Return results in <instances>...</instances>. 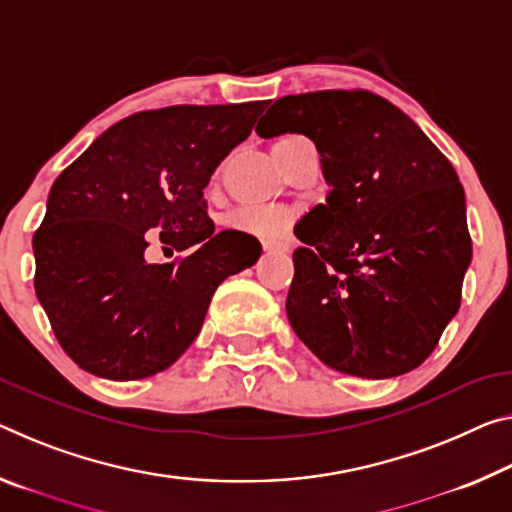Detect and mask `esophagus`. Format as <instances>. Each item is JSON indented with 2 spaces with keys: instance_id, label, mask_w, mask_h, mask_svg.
<instances>
[{
  "instance_id": "esophagus-1",
  "label": "esophagus",
  "mask_w": 512,
  "mask_h": 512,
  "mask_svg": "<svg viewBox=\"0 0 512 512\" xmlns=\"http://www.w3.org/2000/svg\"><path fill=\"white\" fill-rule=\"evenodd\" d=\"M262 246H264V250H289V243L287 241H275V239H266V241H262Z\"/></svg>"
}]
</instances>
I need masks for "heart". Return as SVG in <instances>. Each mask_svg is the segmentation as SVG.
Here are the masks:
<instances>
[{"instance_id":"obj_1","label":"heart","mask_w":512,"mask_h":512,"mask_svg":"<svg viewBox=\"0 0 512 512\" xmlns=\"http://www.w3.org/2000/svg\"><path fill=\"white\" fill-rule=\"evenodd\" d=\"M300 141H305L303 136L287 134L275 141L273 148H289V145L300 143ZM230 223L237 227V230L257 234V237H280L291 223V214L287 209H280V207L250 205V207H239L237 212H232Z\"/></svg>"}]
</instances>
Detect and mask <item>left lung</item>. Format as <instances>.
<instances>
[{
  "instance_id": "1",
  "label": "left lung",
  "mask_w": 512,
  "mask_h": 512,
  "mask_svg": "<svg viewBox=\"0 0 512 512\" xmlns=\"http://www.w3.org/2000/svg\"><path fill=\"white\" fill-rule=\"evenodd\" d=\"M262 139L305 134L330 184L294 230L287 316L330 369L394 378L417 369L460 307L472 262L465 191L405 113L369 91L280 97Z\"/></svg>"
}]
</instances>
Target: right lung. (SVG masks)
I'll return each mask as SVG.
<instances>
[{
    "label": "right lung",
    "instance_id": "right-lung-1",
    "mask_svg": "<svg viewBox=\"0 0 512 512\" xmlns=\"http://www.w3.org/2000/svg\"><path fill=\"white\" fill-rule=\"evenodd\" d=\"M264 109L243 102L134 113L56 177L34 234V287L81 369L109 380L168 369L198 337L216 287L262 255L246 232H214L202 191ZM152 236L192 253L150 265Z\"/></svg>",
    "mask_w": 512,
    "mask_h": 512
}]
</instances>
